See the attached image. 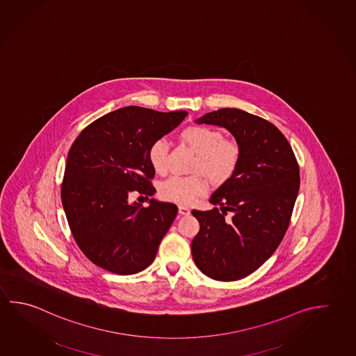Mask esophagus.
Returning <instances> with one entry per match:
<instances>
[{"mask_svg":"<svg viewBox=\"0 0 356 356\" xmlns=\"http://www.w3.org/2000/svg\"><path fill=\"white\" fill-rule=\"evenodd\" d=\"M179 213L180 215H185V216H187V215H190V209L188 207H186V206H179Z\"/></svg>","mask_w":356,"mask_h":356,"instance_id":"obj_1","label":"esophagus"}]
</instances>
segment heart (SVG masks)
Wrapping results in <instances>:
<instances>
[{"label":"heart","mask_w":356,"mask_h":356,"mask_svg":"<svg viewBox=\"0 0 356 356\" xmlns=\"http://www.w3.org/2000/svg\"><path fill=\"white\" fill-rule=\"evenodd\" d=\"M181 138L196 154L193 171H200L216 184H222L235 174L241 159V147L236 140L224 138L218 130L207 126H191L181 132ZM169 143L157 138L149 149V160L156 172L166 170ZM207 182L201 175L170 176L160 186L161 197L180 205H190L206 193Z\"/></svg>","instance_id":"obj_1"}]
</instances>
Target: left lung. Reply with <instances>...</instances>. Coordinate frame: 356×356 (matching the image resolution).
Returning a JSON list of instances; mask_svg holds the SVG:
<instances>
[{
    "instance_id": "1",
    "label": "left lung",
    "mask_w": 356,
    "mask_h": 356,
    "mask_svg": "<svg viewBox=\"0 0 356 356\" xmlns=\"http://www.w3.org/2000/svg\"><path fill=\"white\" fill-rule=\"evenodd\" d=\"M195 122L225 127L240 145L241 159L210 196L220 210H193L200 224L191 243L193 261L213 280H240L280 245L299 193V165L280 130L259 116L220 108Z\"/></svg>"
}]
</instances>
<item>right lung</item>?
I'll return each instance as SVG.
<instances>
[{"label": "right lung", "instance_id": "add662e5", "mask_svg": "<svg viewBox=\"0 0 356 356\" xmlns=\"http://www.w3.org/2000/svg\"><path fill=\"white\" fill-rule=\"evenodd\" d=\"M186 116L122 107L90 124L71 146L61 186L63 210L76 243L95 265L131 275L154 261L177 206L151 199L144 207L130 204L129 195L156 193L149 149Z\"/></svg>", "mask_w": 356, "mask_h": 356}]
</instances>
